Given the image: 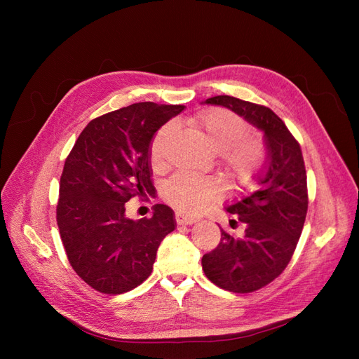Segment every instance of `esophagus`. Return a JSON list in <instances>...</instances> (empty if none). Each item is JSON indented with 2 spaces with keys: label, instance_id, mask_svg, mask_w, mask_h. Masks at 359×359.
<instances>
[{
  "label": "esophagus",
  "instance_id": "esophagus-1",
  "mask_svg": "<svg viewBox=\"0 0 359 359\" xmlns=\"http://www.w3.org/2000/svg\"><path fill=\"white\" fill-rule=\"evenodd\" d=\"M175 220H177L178 224H193V223L198 222V219H194V217H189V215L182 214L180 211L175 212Z\"/></svg>",
  "mask_w": 359,
  "mask_h": 359
}]
</instances>
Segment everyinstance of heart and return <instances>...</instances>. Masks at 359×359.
<instances>
[{
	"instance_id": "b5f03b06",
	"label": "heart",
	"mask_w": 359,
	"mask_h": 359,
	"mask_svg": "<svg viewBox=\"0 0 359 359\" xmlns=\"http://www.w3.org/2000/svg\"><path fill=\"white\" fill-rule=\"evenodd\" d=\"M190 126L206 140L217 156V165L233 189L252 184L262 169L266 151L260 139L244 135L247 124L232 111L212 107L190 119ZM173 135V126L158 128L149 147V161L154 169L165 165L166 148ZM161 196L181 212L199 214L223 198V186L212 177L177 173L161 187Z\"/></svg>"
}]
</instances>
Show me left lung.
<instances>
[{"instance_id":"obj_1","label":"left lung","mask_w":359,"mask_h":359,"mask_svg":"<svg viewBox=\"0 0 359 359\" xmlns=\"http://www.w3.org/2000/svg\"><path fill=\"white\" fill-rule=\"evenodd\" d=\"M203 103L223 106L264 133L266 160L256 175L259 189L227 206L244 232L222 240L203 255L205 276L215 286L235 293L255 292L283 273L295 252L306 222L309 196L301 147L286 124L269 107L231 95H215Z\"/></svg>"}]
</instances>
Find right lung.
Returning a JSON list of instances; mask_svg holds the SVG:
<instances>
[{"mask_svg":"<svg viewBox=\"0 0 359 359\" xmlns=\"http://www.w3.org/2000/svg\"><path fill=\"white\" fill-rule=\"evenodd\" d=\"M182 104L135 103L88 123L60 180L57 223L72 268L86 285L119 295L153 273L160 243L175 214L157 203L153 217L132 220L126 202L154 190L149 147Z\"/></svg>","mask_w":359,"mask_h":359,"instance_id":"add662e5","label":"right lung"}]
</instances>
